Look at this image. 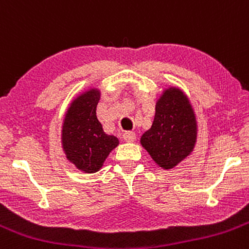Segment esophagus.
Instances as JSON below:
<instances>
[{"label":"esophagus","mask_w":249,"mask_h":249,"mask_svg":"<svg viewBox=\"0 0 249 249\" xmlns=\"http://www.w3.org/2000/svg\"><path fill=\"white\" fill-rule=\"evenodd\" d=\"M124 140L125 142H135V133L134 132H125L124 134Z\"/></svg>","instance_id":"obj_1"}]
</instances>
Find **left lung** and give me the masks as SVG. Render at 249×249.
I'll return each instance as SVG.
<instances>
[{
	"instance_id": "1",
	"label": "left lung",
	"mask_w": 249,
	"mask_h": 249,
	"mask_svg": "<svg viewBox=\"0 0 249 249\" xmlns=\"http://www.w3.org/2000/svg\"><path fill=\"white\" fill-rule=\"evenodd\" d=\"M196 139L198 122L191 101L178 87H165L156 102L152 125L140 143L158 166L170 170L193 152Z\"/></svg>"
}]
</instances>
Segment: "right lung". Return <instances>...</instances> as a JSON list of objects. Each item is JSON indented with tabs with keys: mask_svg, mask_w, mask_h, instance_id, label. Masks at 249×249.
<instances>
[{
	"mask_svg": "<svg viewBox=\"0 0 249 249\" xmlns=\"http://www.w3.org/2000/svg\"><path fill=\"white\" fill-rule=\"evenodd\" d=\"M102 92L98 87H87L69 103L61 125V145L69 163L85 174L97 173L119 139L104 133L97 117V106Z\"/></svg>",
	"mask_w": 249,
	"mask_h": 249,
	"instance_id": "add662e5",
	"label": "right lung"
}]
</instances>
